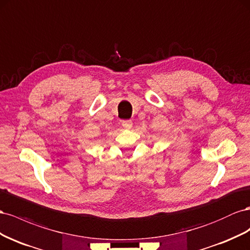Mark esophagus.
I'll return each instance as SVG.
<instances>
[{"mask_svg": "<svg viewBox=\"0 0 250 250\" xmlns=\"http://www.w3.org/2000/svg\"><path fill=\"white\" fill-rule=\"evenodd\" d=\"M121 125H123L125 129H131L133 125V123H132V120H123L121 121Z\"/></svg>", "mask_w": 250, "mask_h": 250, "instance_id": "34e87169", "label": "esophagus"}]
</instances>
